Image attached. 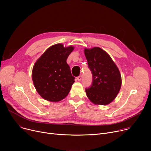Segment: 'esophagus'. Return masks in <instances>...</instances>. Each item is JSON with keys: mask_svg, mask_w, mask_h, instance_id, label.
<instances>
[{"mask_svg": "<svg viewBox=\"0 0 151 151\" xmlns=\"http://www.w3.org/2000/svg\"><path fill=\"white\" fill-rule=\"evenodd\" d=\"M81 79H82V76H81V75H80V76H79L77 77V80H78L79 81H80L81 80Z\"/></svg>", "mask_w": 151, "mask_h": 151, "instance_id": "34e87169", "label": "esophagus"}]
</instances>
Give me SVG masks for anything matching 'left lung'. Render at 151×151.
<instances>
[{"mask_svg":"<svg viewBox=\"0 0 151 151\" xmlns=\"http://www.w3.org/2000/svg\"><path fill=\"white\" fill-rule=\"evenodd\" d=\"M92 83L86 89L88 99L94 104L106 105L113 101L120 91V71L109 54L99 47L84 49Z\"/></svg>","mask_w":151,"mask_h":151,"instance_id":"8db88e82","label":"left lung"}]
</instances>
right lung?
<instances>
[{
	"label": "right lung",
	"mask_w": 151,
	"mask_h": 151,
	"mask_svg": "<svg viewBox=\"0 0 151 151\" xmlns=\"http://www.w3.org/2000/svg\"><path fill=\"white\" fill-rule=\"evenodd\" d=\"M74 47L56 44L42 54L32 70V80L37 92L45 100L57 102L68 94L75 78L66 62Z\"/></svg>",
	"instance_id": "right-lung-1"
}]
</instances>
